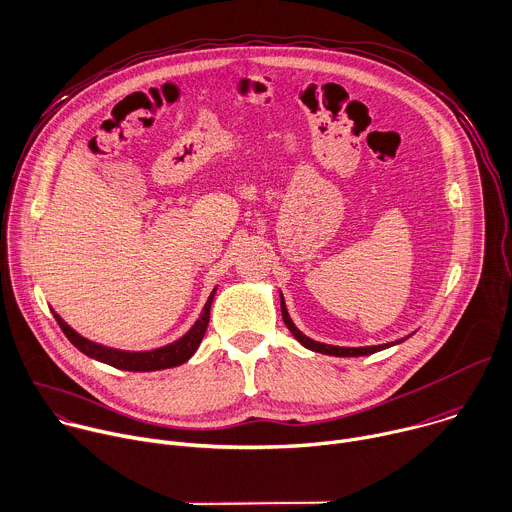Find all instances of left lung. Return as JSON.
<instances>
[{
  "label": "left lung",
  "mask_w": 512,
  "mask_h": 512,
  "mask_svg": "<svg viewBox=\"0 0 512 512\" xmlns=\"http://www.w3.org/2000/svg\"><path fill=\"white\" fill-rule=\"evenodd\" d=\"M280 311H282V319H284V325L288 327V331L296 337V341L302 345V347H306V349H311V351H317V353H325V355H333V357H361V355H373V353H377V351H381V349H387V347H391V345H395V343H401V341H405V339H401V341H395V343H385V345H373V347H335V345H325V343H319V341H313V339H309L306 335H302L296 327H294V323L290 321V317H288V313H286V304H284V298H282V294H280Z\"/></svg>",
  "instance_id": "obj_1"
}]
</instances>
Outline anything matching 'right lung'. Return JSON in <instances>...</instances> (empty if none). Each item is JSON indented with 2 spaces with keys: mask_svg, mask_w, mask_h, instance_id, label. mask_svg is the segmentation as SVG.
<instances>
[{
  "mask_svg": "<svg viewBox=\"0 0 512 512\" xmlns=\"http://www.w3.org/2000/svg\"><path fill=\"white\" fill-rule=\"evenodd\" d=\"M214 294H216V288L212 290L206 306H203V313H201L199 321L191 327L189 333H185L179 341H175L167 347H161L155 351H145V353H127V351L102 347L98 343H92V341L80 337L56 313H54V319L60 325L62 333L68 337V341L78 351H82L84 355H88L100 363H107V365H113V367L125 369V371H159V369H169V367H177V365L185 363L197 351L203 335H206L208 323H210V309H212Z\"/></svg>",
  "mask_w": 512,
  "mask_h": 512,
  "instance_id": "add662e5",
  "label": "right lung"
}]
</instances>
